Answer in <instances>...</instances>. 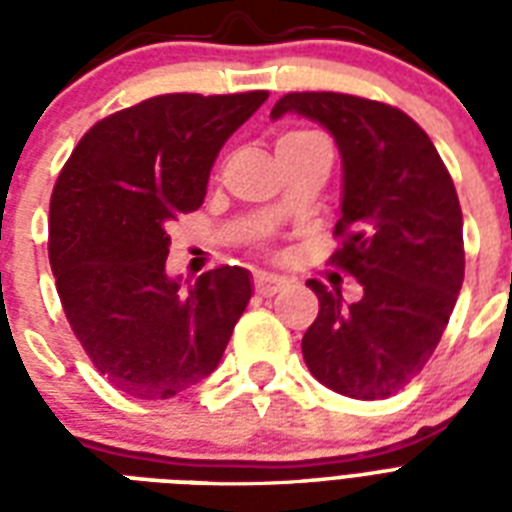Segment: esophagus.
Returning a JSON list of instances; mask_svg holds the SVG:
<instances>
[{"label":"esophagus","instance_id":"34e87169","mask_svg":"<svg viewBox=\"0 0 512 512\" xmlns=\"http://www.w3.org/2000/svg\"><path fill=\"white\" fill-rule=\"evenodd\" d=\"M287 287V279H281V276H273V273H257L255 276V292L263 297H271L276 292Z\"/></svg>","mask_w":512,"mask_h":512}]
</instances>
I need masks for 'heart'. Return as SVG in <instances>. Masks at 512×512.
<instances>
[{"label":"heart","mask_w":512,"mask_h":512,"mask_svg":"<svg viewBox=\"0 0 512 512\" xmlns=\"http://www.w3.org/2000/svg\"><path fill=\"white\" fill-rule=\"evenodd\" d=\"M311 135H316V132H287V135H284V138L279 140V143H289V140H300V138H311Z\"/></svg>","instance_id":"1"}]
</instances>
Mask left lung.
Returning a JSON list of instances; mask_svg holds the SVG:
<instances>
[{
    "instance_id": "obj_1",
    "label": "left lung",
    "mask_w": 512,
    "mask_h": 512,
    "mask_svg": "<svg viewBox=\"0 0 512 512\" xmlns=\"http://www.w3.org/2000/svg\"><path fill=\"white\" fill-rule=\"evenodd\" d=\"M324 124L342 154L340 247L329 263L364 287L353 305L319 279V316L303 358L321 385L361 401L388 398L422 372L465 279L462 209L452 175L412 116L345 92H289L271 116Z\"/></svg>"
}]
</instances>
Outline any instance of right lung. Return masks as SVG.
Segmentation results:
<instances>
[{"instance_id":"add662e5","label":"right lung","mask_w":512,"mask_h":512,"mask_svg":"<svg viewBox=\"0 0 512 512\" xmlns=\"http://www.w3.org/2000/svg\"><path fill=\"white\" fill-rule=\"evenodd\" d=\"M265 98L156 95L92 124L60 170L47 241L60 305L95 369L127 396L172 398L215 372L247 308L239 265L180 289L164 263L170 225L201 207L220 148Z\"/></svg>"}]
</instances>
